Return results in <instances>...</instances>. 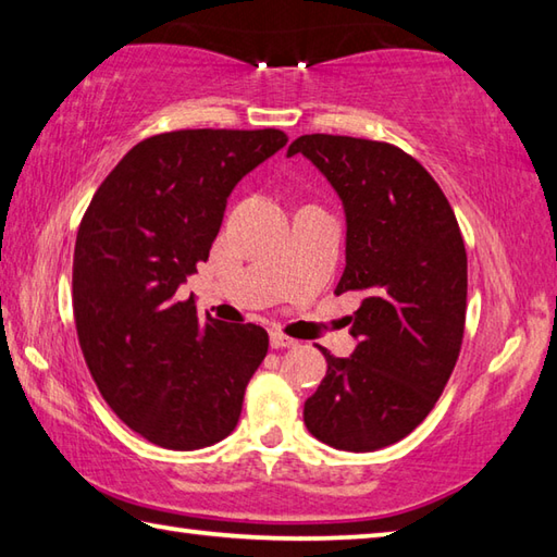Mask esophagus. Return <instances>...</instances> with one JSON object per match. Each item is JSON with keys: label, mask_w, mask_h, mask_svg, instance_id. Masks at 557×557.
<instances>
[{"label": "esophagus", "mask_w": 557, "mask_h": 557, "mask_svg": "<svg viewBox=\"0 0 557 557\" xmlns=\"http://www.w3.org/2000/svg\"><path fill=\"white\" fill-rule=\"evenodd\" d=\"M270 346L272 348H297V341L285 336V333H280V331H272L270 333Z\"/></svg>", "instance_id": "1"}]
</instances>
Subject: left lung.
<instances>
[{
  "instance_id": "obj_1",
  "label": "left lung",
  "mask_w": 557,
  "mask_h": 557,
  "mask_svg": "<svg viewBox=\"0 0 557 557\" xmlns=\"http://www.w3.org/2000/svg\"><path fill=\"white\" fill-rule=\"evenodd\" d=\"M301 153L346 214V270L336 295L360 292L348 317L356 350L326 358L305 401L313 438L350 453L401 441L429 417L458 360L468 256L446 195L419 160L377 140L311 134Z\"/></svg>"
}]
</instances>
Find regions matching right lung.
<instances>
[{"instance_id":"add662e5","label":"right lung","mask_w":557,"mask_h":557,"mask_svg":"<svg viewBox=\"0 0 557 557\" xmlns=\"http://www.w3.org/2000/svg\"><path fill=\"white\" fill-rule=\"evenodd\" d=\"M285 144L277 128L150 136L89 201L73 262L79 348L109 407L150 443L197 450L236 429L268 333L201 321L177 289L207 262L231 191Z\"/></svg>"}]
</instances>
